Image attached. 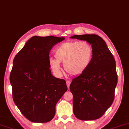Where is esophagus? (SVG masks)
<instances>
[{
    "label": "esophagus",
    "instance_id": "esophagus-1",
    "mask_svg": "<svg viewBox=\"0 0 129 129\" xmlns=\"http://www.w3.org/2000/svg\"><path fill=\"white\" fill-rule=\"evenodd\" d=\"M66 82H67V85L68 88L69 89L70 88V84H71V82H70V81L68 80V81H67Z\"/></svg>",
    "mask_w": 129,
    "mask_h": 129
}]
</instances>
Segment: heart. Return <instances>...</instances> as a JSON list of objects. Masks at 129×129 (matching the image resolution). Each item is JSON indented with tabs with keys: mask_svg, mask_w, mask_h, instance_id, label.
Returning <instances> with one entry per match:
<instances>
[{
	"mask_svg": "<svg viewBox=\"0 0 129 129\" xmlns=\"http://www.w3.org/2000/svg\"><path fill=\"white\" fill-rule=\"evenodd\" d=\"M56 58H50L49 64L56 74L61 73V62L70 74L78 76L90 67L94 57L92 46L86 41H67L59 45L55 51Z\"/></svg>",
	"mask_w": 129,
	"mask_h": 129,
	"instance_id": "1",
	"label": "heart"
}]
</instances>
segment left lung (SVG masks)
<instances>
[{
  "label": "left lung",
  "instance_id": "8db88e82",
  "mask_svg": "<svg viewBox=\"0 0 129 129\" xmlns=\"http://www.w3.org/2000/svg\"><path fill=\"white\" fill-rule=\"evenodd\" d=\"M70 38L87 41L93 49L90 67L73 79L70 89L75 117L81 120H94L101 117L114 100L117 83L116 61L106 42L99 35H75Z\"/></svg>",
  "mask_w": 129,
  "mask_h": 129
}]
</instances>
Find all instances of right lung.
<instances>
[{"mask_svg": "<svg viewBox=\"0 0 129 129\" xmlns=\"http://www.w3.org/2000/svg\"><path fill=\"white\" fill-rule=\"evenodd\" d=\"M65 38L34 36L15 56L10 75L13 99L22 114L34 123H47L67 91L66 81L53 76L49 64L53 46Z\"/></svg>", "mask_w": 129, "mask_h": 129, "instance_id": "right-lung-1", "label": "right lung"}]
</instances>
